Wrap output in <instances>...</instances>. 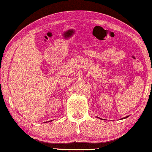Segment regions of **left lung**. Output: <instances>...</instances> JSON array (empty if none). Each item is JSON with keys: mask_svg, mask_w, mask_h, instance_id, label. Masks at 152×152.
<instances>
[{"mask_svg": "<svg viewBox=\"0 0 152 152\" xmlns=\"http://www.w3.org/2000/svg\"><path fill=\"white\" fill-rule=\"evenodd\" d=\"M128 118V116H126V117H125V118H124V119H125V118ZM99 119H101V120H102V118H99ZM122 119H123V118H122Z\"/></svg>", "mask_w": 152, "mask_h": 152, "instance_id": "1", "label": "left lung"}]
</instances>
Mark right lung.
Instances as JSON below:
<instances>
[{
  "instance_id": "obj_1",
  "label": "right lung",
  "mask_w": 152,
  "mask_h": 152,
  "mask_svg": "<svg viewBox=\"0 0 152 152\" xmlns=\"http://www.w3.org/2000/svg\"><path fill=\"white\" fill-rule=\"evenodd\" d=\"M51 121H52V120H51Z\"/></svg>"
}]
</instances>
